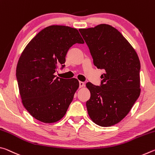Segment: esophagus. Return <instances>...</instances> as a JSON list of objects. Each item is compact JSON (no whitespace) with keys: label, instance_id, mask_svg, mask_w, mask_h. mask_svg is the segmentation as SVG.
I'll use <instances>...</instances> for the list:
<instances>
[{"label":"esophagus","instance_id":"34e87169","mask_svg":"<svg viewBox=\"0 0 155 155\" xmlns=\"http://www.w3.org/2000/svg\"><path fill=\"white\" fill-rule=\"evenodd\" d=\"M83 86H85V83L82 81H79V87H83Z\"/></svg>","mask_w":155,"mask_h":155}]
</instances>
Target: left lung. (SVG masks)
Listing matches in <instances>:
<instances>
[{
	"label": "left lung",
	"mask_w": 155,
	"mask_h": 155,
	"mask_svg": "<svg viewBox=\"0 0 155 155\" xmlns=\"http://www.w3.org/2000/svg\"><path fill=\"white\" fill-rule=\"evenodd\" d=\"M93 62L104 70L101 85L90 82L86 102L88 114L96 124L113 126L124 118L140 94V61L137 52L122 33L111 25L81 28Z\"/></svg>",
	"instance_id": "1"
}]
</instances>
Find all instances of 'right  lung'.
I'll return each instance as SVG.
<instances>
[{"instance_id": "add662e5", "label": "right lung", "mask_w": 155, "mask_h": 155, "mask_svg": "<svg viewBox=\"0 0 155 155\" xmlns=\"http://www.w3.org/2000/svg\"><path fill=\"white\" fill-rule=\"evenodd\" d=\"M77 43H84L77 28L49 26L31 40L18 60L16 78L22 104L39 121H59L72 103L78 81L54 74L59 65L64 68L68 50Z\"/></svg>"}]
</instances>
